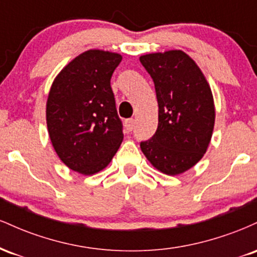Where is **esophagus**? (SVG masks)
Returning <instances> with one entry per match:
<instances>
[{"label": "esophagus", "mask_w": 257, "mask_h": 257, "mask_svg": "<svg viewBox=\"0 0 257 257\" xmlns=\"http://www.w3.org/2000/svg\"><path fill=\"white\" fill-rule=\"evenodd\" d=\"M134 126H135V120H134V119L129 118V119L125 120V128H126V131L132 132L133 129H134Z\"/></svg>", "instance_id": "esophagus-1"}]
</instances>
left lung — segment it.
Wrapping results in <instances>:
<instances>
[{"mask_svg": "<svg viewBox=\"0 0 257 257\" xmlns=\"http://www.w3.org/2000/svg\"><path fill=\"white\" fill-rule=\"evenodd\" d=\"M151 76L158 101V126L141 151L167 175H178L203 157L215 122L210 87L197 64L181 51L140 57Z\"/></svg>", "mask_w": 257, "mask_h": 257, "instance_id": "8db88e82", "label": "left lung"}]
</instances>
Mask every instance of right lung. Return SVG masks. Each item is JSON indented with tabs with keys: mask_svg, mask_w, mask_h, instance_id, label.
<instances>
[{
	"mask_svg": "<svg viewBox=\"0 0 257 257\" xmlns=\"http://www.w3.org/2000/svg\"><path fill=\"white\" fill-rule=\"evenodd\" d=\"M122 57L87 51L61 70L47 101V126L59 158L83 175L102 170L123 140L111 88V77Z\"/></svg>",
	"mask_w": 257,
	"mask_h": 257,
	"instance_id": "obj_1",
	"label": "right lung"
}]
</instances>
